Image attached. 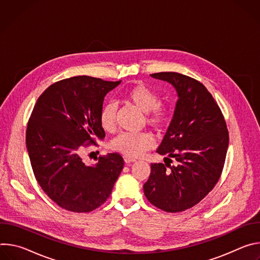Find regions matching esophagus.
I'll return each mask as SVG.
<instances>
[{"label":"esophagus","mask_w":260,"mask_h":260,"mask_svg":"<svg viewBox=\"0 0 260 260\" xmlns=\"http://www.w3.org/2000/svg\"><path fill=\"white\" fill-rule=\"evenodd\" d=\"M123 159H124V161H125L126 164H131V162H135V161H136V159H135V158H133V157H128V156H124V157H123Z\"/></svg>","instance_id":"34e87169"}]
</instances>
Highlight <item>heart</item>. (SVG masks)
I'll use <instances>...</instances> for the list:
<instances>
[{
    "instance_id": "heart-1",
    "label": "heart",
    "mask_w": 260,
    "mask_h": 260,
    "mask_svg": "<svg viewBox=\"0 0 260 260\" xmlns=\"http://www.w3.org/2000/svg\"><path fill=\"white\" fill-rule=\"evenodd\" d=\"M124 98L146 114V121L154 127H161L168 120L169 111L159 103L158 95L149 87L138 83L124 91ZM117 106L114 102L106 103L100 112V124L107 132H113L116 126ZM154 138L150 133H122L111 146L114 150L128 157L141 156L153 146Z\"/></svg>"
}]
</instances>
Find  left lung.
<instances>
[{"mask_svg":"<svg viewBox=\"0 0 260 260\" xmlns=\"http://www.w3.org/2000/svg\"><path fill=\"white\" fill-rule=\"evenodd\" d=\"M152 78L170 83L177 92L174 115L157 153L177 164H152L144 184L147 200L166 212L176 213L199 204L216 185L229 148V131L221 110L198 80L176 72Z\"/></svg>","mask_w":260,"mask_h":260,"instance_id":"obj_1","label":"left lung"}]
</instances>
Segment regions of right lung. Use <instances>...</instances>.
I'll use <instances>...</instances> for the list:
<instances>
[{
	"label": "right lung",
	"instance_id": "right-lung-1",
	"mask_svg": "<svg viewBox=\"0 0 260 260\" xmlns=\"http://www.w3.org/2000/svg\"><path fill=\"white\" fill-rule=\"evenodd\" d=\"M76 76L50 85L37 101L26 127V149L43 191L60 208L86 213L110 197L123 169L118 153L84 164L86 144L103 140L100 112L106 94L120 84Z\"/></svg>",
	"mask_w": 260,
	"mask_h": 260
}]
</instances>
